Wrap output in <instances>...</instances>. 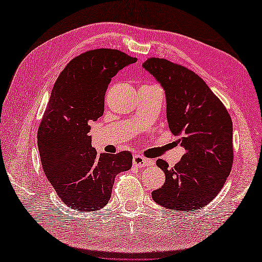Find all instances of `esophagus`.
Masks as SVG:
<instances>
[{
  "mask_svg": "<svg viewBox=\"0 0 262 262\" xmlns=\"http://www.w3.org/2000/svg\"><path fill=\"white\" fill-rule=\"evenodd\" d=\"M133 164H134V166H137V168H144V166L146 165L153 164V162L145 158L141 157V155H135V157L133 158Z\"/></svg>",
  "mask_w": 262,
  "mask_h": 262,
  "instance_id": "obj_1",
  "label": "esophagus"
}]
</instances>
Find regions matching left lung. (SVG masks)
I'll return each instance as SVG.
<instances>
[{
    "label": "left lung",
    "mask_w": 262,
    "mask_h": 262,
    "mask_svg": "<svg viewBox=\"0 0 262 262\" xmlns=\"http://www.w3.org/2000/svg\"><path fill=\"white\" fill-rule=\"evenodd\" d=\"M143 68L164 89L169 128L186 149L173 168L157 161L165 182L152 198L168 209L197 210L219 194L231 172V116L202 77L185 66L151 57Z\"/></svg>",
    "instance_id": "1"
}]
</instances>
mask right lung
I'll use <instances>...</instances> for the list:
<instances>
[{"mask_svg": "<svg viewBox=\"0 0 262 262\" xmlns=\"http://www.w3.org/2000/svg\"><path fill=\"white\" fill-rule=\"evenodd\" d=\"M136 60L117 49H93L72 59L55 82L39 125L38 149L47 179L75 210L104 207L116 176L132 168L130 152L97 153L89 124L103 115L111 77Z\"/></svg>", "mask_w": 262, "mask_h": 262, "instance_id": "right-lung-1", "label": "right lung"}]
</instances>
